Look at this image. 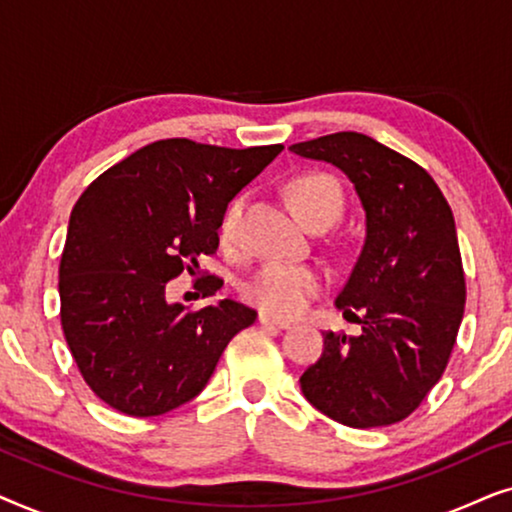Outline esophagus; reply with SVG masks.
I'll use <instances>...</instances> for the list:
<instances>
[{
	"label": "esophagus",
	"mask_w": 512,
	"mask_h": 512,
	"mask_svg": "<svg viewBox=\"0 0 512 512\" xmlns=\"http://www.w3.org/2000/svg\"><path fill=\"white\" fill-rule=\"evenodd\" d=\"M258 321H261V326H265V328H277V331H289V328H291V321L275 319V317H270V314H265V312L258 314Z\"/></svg>",
	"instance_id": "34e87169"
}]
</instances>
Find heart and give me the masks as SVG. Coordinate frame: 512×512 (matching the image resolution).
Instances as JSON below:
<instances>
[{
    "instance_id": "obj_1",
    "label": "heart",
    "mask_w": 512,
    "mask_h": 512,
    "mask_svg": "<svg viewBox=\"0 0 512 512\" xmlns=\"http://www.w3.org/2000/svg\"><path fill=\"white\" fill-rule=\"evenodd\" d=\"M289 198L296 212L314 226L319 221L333 223L342 209V193L326 174H300L291 179ZM244 214V195H235L223 209L219 221V242L228 254H237L240 226ZM326 272L310 263L270 261L244 284V298L258 310L275 319H296L303 314L314 298L324 291Z\"/></svg>"
}]
</instances>
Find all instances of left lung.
Masks as SVG:
<instances>
[{
    "instance_id": "left-lung-1",
    "label": "left lung",
    "mask_w": 512,
    "mask_h": 512,
    "mask_svg": "<svg viewBox=\"0 0 512 512\" xmlns=\"http://www.w3.org/2000/svg\"><path fill=\"white\" fill-rule=\"evenodd\" d=\"M289 149L340 167L366 209V242L335 298L361 335L328 331L300 387L314 408L352 429L403 422L443 377L464 319L452 209L424 167L361 132Z\"/></svg>"
}]
</instances>
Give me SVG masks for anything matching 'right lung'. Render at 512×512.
Instances as JSON below:
<instances>
[{"label":"right lung","instance_id":"right-lung-1","mask_svg":"<svg viewBox=\"0 0 512 512\" xmlns=\"http://www.w3.org/2000/svg\"><path fill=\"white\" fill-rule=\"evenodd\" d=\"M282 144L226 149L160 139L102 172L69 216L60 321L93 394L128 417H158L205 389L223 349L256 312L235 300L202 310L165 300L181 272L219 249L223 209ZM202 298L223 286L202 277Z\"/></svg>","mask_w":512,"mask_h":512}]
</instances>
